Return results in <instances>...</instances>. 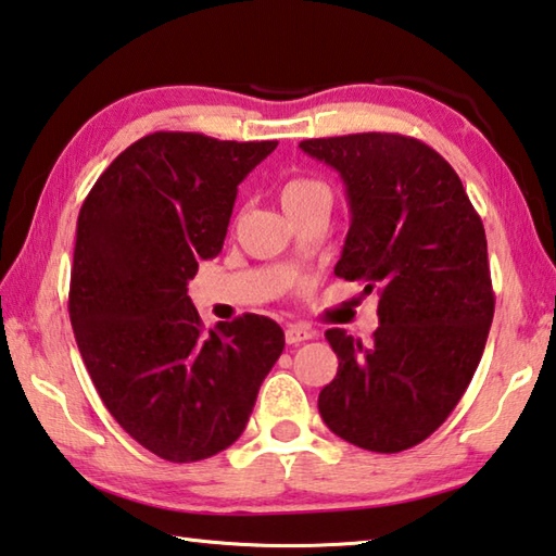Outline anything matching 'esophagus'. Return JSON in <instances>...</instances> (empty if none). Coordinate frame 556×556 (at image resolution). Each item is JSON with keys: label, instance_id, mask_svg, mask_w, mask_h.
<instances>
[{"label": "esophagus", "instance_id": "1", "mask_svg": "<svg viewBox=\"0 0 556 556\" xmlns=\"http://www.w3.org/2000/svg\"><path fill=\"white\" fill-rule=\"evenodd\" d=\"M285 338H287L289 345H299V342L311 340V330L304 328V326H289L287 332H285Z\"/></svg>", "mask_w": 556, "mask_h": 556}]
</instances>
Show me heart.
Returning a JSON list of instances; mask_svg holds the SVG:
<instances>
[{"label": "heart", "instance_id": "b5f03b06", "mask_svg": "<svg viewBox=\"0 0 556 556\" xmlns=\"http://www.w3.org/2000/svg\"><path fill=\"white\" fill-rule=\"evenodd\" d=\"M316 189H323V187L318 185V181H313V179H304V177L289 179L287 185L281 187V204H285V206L296 204V201L308 197L311 191H316Z\"/></svg>", "mask_w": 556, "mask_h": 556}]
</instances>
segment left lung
<instances>
[{
	"label": "left lung",
	"instance_id": "obj_1",
	"mask_svg": "<svg viewBox=\"0 0 556 556\" xmlns=\"http://www.w3.org/2000/svg\"><path fill=\"white\" fill-rule=\"evenodd\" d=\"M299 148L345 185L336 275L379 294L369 345L326 330L338 375L320 391V418L362 450H408L447 420L486 348L496 299L483 224L447 160L416 138L352 134Z\"/></svg>",
	"mask_w": 556,
	"mask_h": 556
}]
</instances>
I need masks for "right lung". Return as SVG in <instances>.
<instances>
[{
  "mask_svg": "<svg viewBox=\"0 0 556 556\" xmlns=\"http://www.w3.org/2000/svg\"><path fill=\"white\" fill-rule=\"evenodd\" d=\"M275 148L157 130L128 146L79 208V355L118 426L167 462L233 445L285 350V330L257 313L204 332L187 296L199 262L224 248L238 185Z\"/></svg>",
  "mask_w": 556,
  "mask_h": 556,
  "instance_id": "obj_1",
  "label": "right lung"
}]
</instances>
